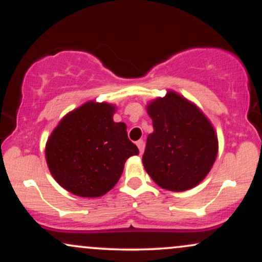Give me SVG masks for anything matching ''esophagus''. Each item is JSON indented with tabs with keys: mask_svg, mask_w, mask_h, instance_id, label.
Listing matches in <instances>:
<instances>
[{
	"mask_svg": "<svg viewBox=\"0 0 262 262\" xmlns=\"http://www.w3.org/2000/svg\"><path fill=\"white\" fill-rule=\"evenodd\" d=\"M137 146H138V149H139L140 154H143L144 148H145V143H144V140H138L137 141Z\"/></svg>",
	"mask_w": 262,
	"mask_h": 262,
	"instance_id": "1",
	"label": "esophagus"
}]
</instances>
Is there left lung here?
<instances>
[{
  "label": "left lung",
  "instance_id": "left-lung-1",
  "mask_svg": "<svg viewBox=\"0 0 262 262\" xmlns=\"http://www.w3.org/2000/svg\"><path fill=\"white\" fill-rule=\"evenodd\" d=\"M154 132L148 135L143 165L161 188L183 192L206 179L218 155V137L208 117L179 92L146 104Z\"/></svg>",
  "mask_w": 262,
  "mask_h": 262
}]
</instances>
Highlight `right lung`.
Wrapping results in <instances>:
<instances>
[{
    "label": "right lung",
    "instance_id": "1",
    "mask_svg": "<svg viewBox=\"0 0 262 262\" xmlns=\"http://www.w3.org/2000/svg\"><path fill=\"white\" fill-rule=\"evenodd\" d=\"M116 104L87 101L66 113L45 144V160L56 182L75 196L96 198L121 179L128 158L139 154L127 124L114 122Z\"/></svg>",
    "mask_w": 262,
    "mask_h": 262
}]
</instances>
